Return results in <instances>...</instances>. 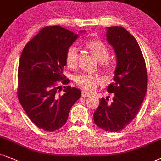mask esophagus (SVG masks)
Returning <instances> with one entry per match:
<instances>
[{
    "mask_svg": "<svg viewBox=\"0 0 161 161\" xmlns=\"http://www.w3.org/2000/svg\"><path fill=\"white\" fill-rule=\"evenodd\" d=\"M91 94L89 93L86 92V91H82V97H90Z\"/></svg>",
    "mask_w": 161,
    "mask_h": 161,
    "instance_id": "esophagus-1",
    "label": "esophagus"
}]
</instances>
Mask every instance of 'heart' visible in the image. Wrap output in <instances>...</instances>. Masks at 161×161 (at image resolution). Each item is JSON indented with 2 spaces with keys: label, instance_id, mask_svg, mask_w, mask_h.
I'll use <instances>...</instances> for the list:
<instances>
[{
  "label": "heart",
  "instance_id": "1",
  "mask_svg": "<svg viewBox=\"0 0 161 161\" xmlns=\"http://www.w3.org/2000/svg\"><path fill=\"white\" fill-rule=\"evenodd\" d=\"M87 50L99 62H102V68L105 71H111L113 63L109 59V48L99 40H91L85 44ZM78 51L76 47L71 46L68 49L65 54L67 66L71 69L76 68L78 64ZM75 82L79 86L86 91H93L101 80L98 76L88 74H80L75 77Z\"/></svg>",
  "mask_w": 161,
  "mask_h": 161
}]
</instances>
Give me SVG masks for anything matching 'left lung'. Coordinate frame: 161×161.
<instances>
[{
    "label": "left lung",
    "instance_id": "obj_1",
    "mask_svg": "<svg viewBox=\"0 0 161 161\" xmlns=\"http://www.w3.org/2000/svg\"><path fill=\"white\" fill-rule=\"evenodd\" d=\"M108 42L117 56L114 82L108 87L114 93L112 103L100 99L93 120L100 129L117 132L125 128L137 114L147 89L146 62L137 40L122 26L107 27Z\"/></svg>",
    "mask_w": 161,
    "mask_h": 161
}]
</instances>
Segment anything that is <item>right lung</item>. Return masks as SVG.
<instances>
[{"instance_id": "1", "label": "right lung", "mask_w": 161, "mask_h": 161, "mask_svg": "<svg viewBox=\"0 0 161 161\" xmlns=\"http://www.w3.org/2000/svg\"><path fill=\"white\" fill-rule=\"evenodd\" d=\"M85 30H81V32ZM79 37L60 26L44 27L26 44L18 70V97L32 123L46 131H54L66 123L71 107L81 97L76 87H64L69 79L63 74L68 49Z\"/></svg>"}]
</instances>
